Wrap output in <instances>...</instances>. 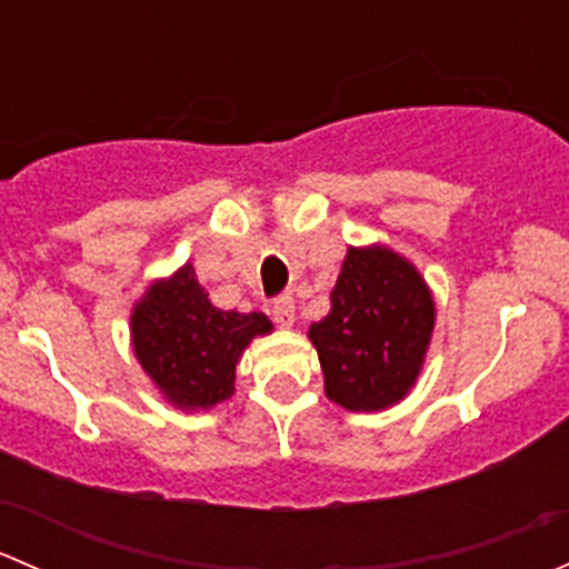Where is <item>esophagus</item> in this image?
Segmentation results:
<instances>
[{
	"label": "esophagus",
	"mask_w": 569,
	"mask_h": 569,
	"mask_svg": "<svg viewBox=\"0 0 569 569\" xmlns=\"http://www.w3.org/2000/svg\"><path fill=\"white\" fill-rule=\"evenodd\" d=\"M295 297H278V300H272V308H269V311H272V319L278 321L280 327H291L295 325Z\"/></svg>",
	"instance_id": "1"
}]
</instances>
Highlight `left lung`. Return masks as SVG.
Segmentation results:
<instances>
[{"instance_id":"obj_1","label":"left lung","mask_w":569,"mask_h":569,"mask_svg":"<svg viewBox=\"0 0 569 569\" xmlns=\"http://www.w3.org/2000/svg\"><path fill=\"white\" fill-rule=\"evenodd\" d=\"M435 297L416 263L388 244L349 248L330 291V313L308 327L327 399L349 412L399 405L423 369Z\"/></svg>"}]
</instances>
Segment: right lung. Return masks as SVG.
<instances>
[{
	"label": "right lung",
	"mask_w": 569,
	"mask_h": 569,
	"mask_svg": "<svg viewBox=\"0 0 569 569\" xmlns=\"http://www.w3.org/2000/svg\"><path fill=\"white\" fill-rule=\"evenodd\" d=\"M131 349L162 399L183 412L231 399L237 366L252 338L272 332L261 311H222L183 263L157 278L131 308Z\"/></svg>",
	"instance_id": "right-lung-1"
}]
</instances>
